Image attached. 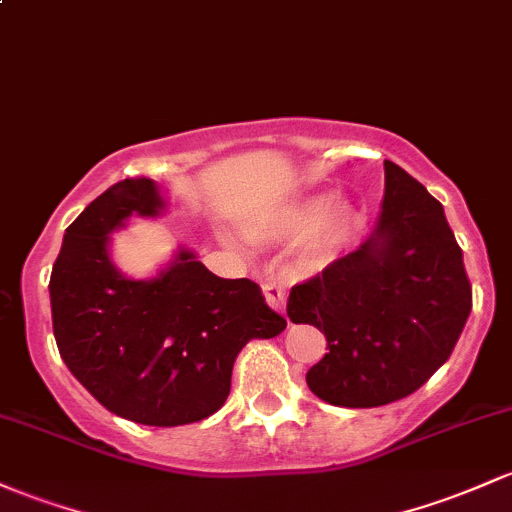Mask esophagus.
I'll return each instance as SVG.
<instances>
[{
    "mask_svg": "<svg viewBox=\"0 0 512 512\" xmlns=\"http://www.w3.org/2000/svg\"><path fill=\"white\" fill-rule=\"evenodd\" d=\"M262 294H265L267 303L274 308V311H282L284 313L286 286H284L282 279H277V277H265V279H262Z\"/></svg>",
    "mask_w": 512,
    "mask_h": 512,
    "instance_id": "1",
    "label": "esophagus"
}]
</instances>
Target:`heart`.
Instances as JSON below:
<instances>
[{
  "label": "heart",
  "mask_w": 512,
  "mask_h": 512,
  "mask_svg": "<svg viewBox=\"0 0 512 512\" xmlns=\"http://www.w3.org/2000/svg\"><path fill=\"white\" fill-rule=\"evenodd\" d=\"M355 218L357 213L350 201L333 199L328 204L325 196H308L269 218L262 226L252 228L250 235L265 243H282V240L299 238L308 229L299 245V260L306 267H323L335 260L340 247L350 238Z\"/></svg>",
  "instance_id": "heart-1"
}]
</instances>
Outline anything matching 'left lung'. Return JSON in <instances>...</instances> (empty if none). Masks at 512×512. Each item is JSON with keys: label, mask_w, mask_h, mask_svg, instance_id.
<instances>
[{"label": "left lung", "mask_w": 512, "mask_h": 512, "mask_svg": "<svg viewBox=\"0 0 512 512\" xmlns=\"http://www.w3.org/2000/svg\"><path fill=\"white\" fill-rule=\"evenodd\" d=\"M384 172L372 238L296 284L286 303V316L328 340L308 389L342 408L386 406L418 391L452 355L471 313L462 247L442 204L396 162L386 160Z\"/></svg>", "instance_id": "obj_1"}]
</instances>
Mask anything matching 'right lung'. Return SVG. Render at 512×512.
I'll use <instances>...</instances> for the list:
<instances>
[{
    "mask_svg": "<svg viewBox=\"0 0 512 512\" xmlns=\"http://www.w3.org/2000/svg\"><path fill=\"white\" fill-rule=\"evenodd\" d=\"M165 209L153 179H123L65 230L50 274L63 362L106 411L140 425L199 423L226 403L235 357L286 320L250 279H221L179 250L148 282L111 265L109 233Z\"/></svg>",
    "mask_w": 512,
    "mask_h": 512,
    "instance_id": "add662e5",
    "label": "right lung"
}]
</instances>
